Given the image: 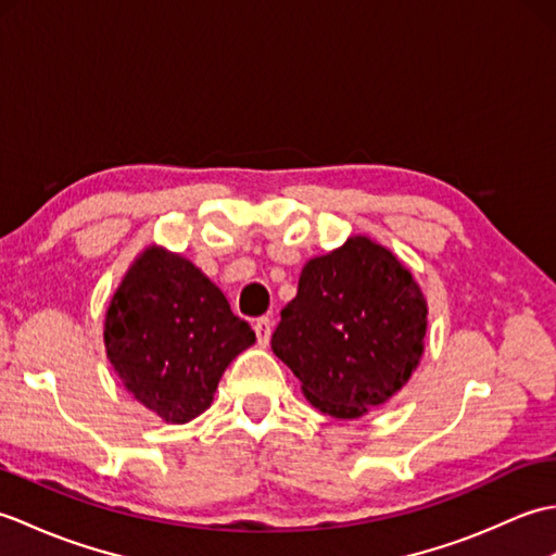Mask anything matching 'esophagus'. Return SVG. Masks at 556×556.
Here are the masks:
<instances>
[{
	"label": "esophagus",
	"mask_w": 556,
	"mask_h": 556,
	"mask_svg": "<svg viewBox=\"0 0 556 556\" xmlns=\"http://www.w3.org/2000/svg\"><path fill=\"white\" fill-rule=\"evenodd\" d=\"M253 329H255L257 344L260 346H267L269 344V337H271V320H269V317H260V320H255Z\"/></svg>",
	"instance_id": "1"
}]
</instances>
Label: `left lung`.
Listing matches in <instances>:
<instances>
[{"label":"left lung","mask_w":556,"mask_h":556,"mask_svg":"<svg viewBox=\"0 0 556 556\" xmlns=\"http://www.w3.org/2000/svg\"><path fill=\"white\" fill-rule=\"evenodd\" d=\"M425 332L428 301L410 269L387 245L358 233L303 265L271 351L317 410L353 420L410 380Z\"/></svg>","instance_id":"1"}]
</instances>
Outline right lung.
Here are the masks:
<instances>
[{"mask_svg": "<svg viewBox=\"0 0 556 556\" xmlns=\"http://www.w3.org/2000/svg\"><path fill=\"white\" fill-rule=\"evenodd\" d=\"M255 344L217 285L191 260L150 243L104 313V351L126 392L164 422L205 413L229 363Z\"/></svg>", "mask_w": 556, "mask_h": 556, "instance_id": "1", "label": "right lung"}]
</instances>
